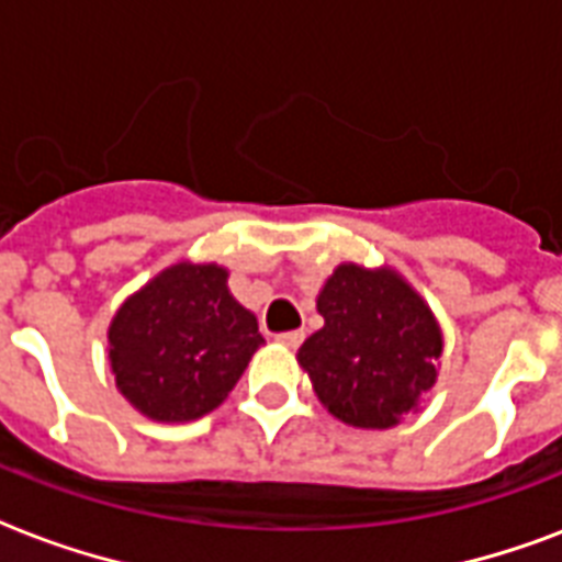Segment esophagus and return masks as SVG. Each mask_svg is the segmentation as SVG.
<instances>
[{"mask_svg":"<svg viewBox=\"0 0 562 562\" xmlns=\"http://www.w3.org/2000/svg\"><path fill=\"white\" fill-rule=\"evenodd\" d=\"M304 334L302 330H284V334H276V342L286 346V349H295V346H302Z\"/></svg>","mask_w":562,"mask_h":562,"instance_id":"esophagus-1","label":"esophagus"}]
</instances>
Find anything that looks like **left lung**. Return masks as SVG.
<instances>
[{
  "mask_svg": "<svg viewBox=\"0 0 562 562\" xmlns=\"http://www.w3.org/2000/svg\"><path fill=\"white\" fill-rule=\"evenodd\" d=\"M322 325L299 349L319 402L355 428H393L437 381L442 334L419 295L390 269H334Z\"/></svg>",
  "mask_w": 562,
  "mask_h": 562,
  "instance_id": "left-lung-1",
  "label": "left lung"
}]
</instances>
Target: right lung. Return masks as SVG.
<instances>
[{
  "instance_id": "obj_1",
  "label": "right lung",
  "mask_w": 562,
  "mask_h": 562,
  "mask_svg": "<svg viewBox=\"0 0 562 562\" xmlns=\"http://www.w3.org/2000/svg\"><path fill=\"white\" fill-rule=\"evenodd\" d=\"M220 267L178 263L116 311V386L149 419L190 422L225 402L263 337Z\"/></svg>"
}]
</instances>
